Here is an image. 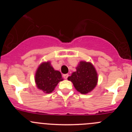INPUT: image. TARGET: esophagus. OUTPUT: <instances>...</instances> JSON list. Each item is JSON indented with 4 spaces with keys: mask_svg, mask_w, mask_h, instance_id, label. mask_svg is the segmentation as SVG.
I'll use <instances>...</instances> for the list:
<instances>
[{
    "mask_svg": "<svg viewBox=\"0 0 132 132\" xmlns=\"http://www.w3.org/2000/svg\"><path fill=\"white\" fill-rule=\"evenodd\" d=\"M68 76H69L68 74H64L63 75V77L64 79H67L68 77Z\"/></svg>",
    "mask_w": 132,
    "mask_h": 132,
    "instance_id": "34e87169",
    "label": "esophagus"
}]
</instances>
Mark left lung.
<instances>
[{
  "label": "left lung",
  "instance_id": "8db88e82",
  "mask_svg": "<svg viewBox=\"0 0 132 132\" xmlns=\"http://www.w3.org/2000/svg\"><path fill=\"white\" fill-rule=\"evenodd\" d=\"M68 80L71 81L75 88L81 94H85L94 89L98 84V73L94 65L90 62L80 61Z\"/></svg>",
  "mask_w": 132,
  "mask_h": 132
}]
</instances>
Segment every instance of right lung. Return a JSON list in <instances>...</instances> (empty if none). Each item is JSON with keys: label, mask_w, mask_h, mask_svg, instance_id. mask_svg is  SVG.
Instances as JSON below:
<instances>
[{"label": "right lung", "mask_w": 132, "mask_h": 132, "mask_svg": "<svg viewBox=\"0 0 132 132\" xmlns=\"http://www.w3.org/2000/svg\"><path fill=\"white\" fill-rule=\"evenodd\" d=\"M35 83L38 89L45 93H51L58 83L63 80L60 71L54 70L50 61L41 62L35 73Z\"/></svg>", "instance_id": "right-lung-1"}]
</instances>
